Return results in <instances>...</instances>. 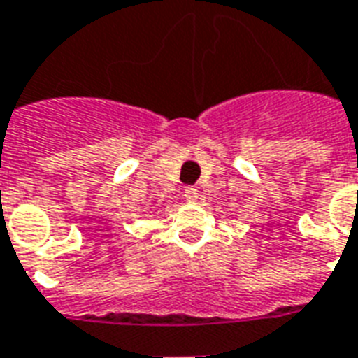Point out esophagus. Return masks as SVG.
<instances>
[{
  "label": "esophagus",
  "mask_w": 358,
  "mask_h": 358,
  "mask_svg": "<svg viewBox=\"0 0 358 358\" xmlns=\"http://www.w3.org/2000/svg\"><path fill=\"white\" fill-rule=\"evenodd\" d=\"M184 193H185L184 196L187 202H196V200H199V191H196L194 187H185Z\"/></svg>",
  "instance_id": "1"
}]
</instances>
